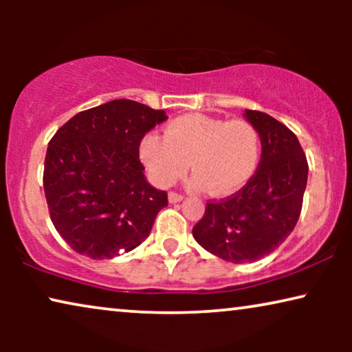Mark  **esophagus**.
Here are the masks:
<instances>
[{
    "mask_svg": "<svg viewBox=\"0 0 352 352\" xmlns=\"http://www.w3.org/2000/svg\"><path fill=\"white\" fill-rule=\"evenodd\" d=\"M168 199H170L171 204H177V201H181L182 199H184V195L179 194V192H175V190H171L170 194H168Z\"/></svg>",
    "mask_w": 352,
    "mask_h": 352,
    "instance_id": "esophagus-1",
    "label": "esophagus"
}]
</instances>
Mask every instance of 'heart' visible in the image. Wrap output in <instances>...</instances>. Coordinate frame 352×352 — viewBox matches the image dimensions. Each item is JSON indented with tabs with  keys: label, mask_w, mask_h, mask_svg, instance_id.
<instances>
[{
	"label": "heart",
	"mask_w": 352,
	"mask_h": 352,
	"mask_svg": "<svg viewBox=\"0 0 352 352\" xmlns=\"http://www.w3.org/2000/svg\"><path fill=\"white\" fill-rule=\"evenodd\" d=\"M261 157L258 129L247 120L190 113L168 124L166 134L148 133L141 158L152 179L168 187L192 168V186L213 195L239 190L256 171Z\"/></svg>",
	"instance_id": "obj_1"
}]
</instances>
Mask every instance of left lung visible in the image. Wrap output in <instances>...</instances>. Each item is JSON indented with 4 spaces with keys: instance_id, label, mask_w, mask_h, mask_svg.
I'll return each mask as SVG.
<instances>
[{
    "instance_id": "obj_1",
    "label": "left lung",
    "mask_w": 352,
    "mask_h": 352,
    "mask_svg": "<svg viewBox=\"0 0 352 352\" xmlns=\"http://www.w3.org/2000/svg\"><path fill=\"white\" fill-rule=\"evenodd\" d=\"M261 138V160L247 184L208 200L192 235L206 252L230 263H253L285 242L298 223L307 160L295 133L271 115L245 110Z\"/></svg>"
}]
</instances>
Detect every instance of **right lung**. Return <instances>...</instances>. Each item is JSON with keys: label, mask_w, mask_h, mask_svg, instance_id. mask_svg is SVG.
I'll list each match as a JSON object with an SVG mask.
<instances>
[{"label": "right lung", "mask_w": 352, "mask_h": 352, "mask_svg": "<svg viewBox=\"0 0 352 352\" xmlns=\"http://www.w3.org/2000/svg\"><path fill=\"white\" fill-rule=\"evenodd\" d=\"M165 110L115 99L76 113L47 144L43 186L52 224L76 253L115 258L141 245L168 194L146 181L139 146Z\"/></svg>", "instance_id": "right-lung-1"}]
</instances>
